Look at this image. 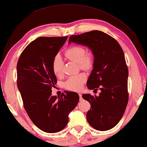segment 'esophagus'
<instances>
[{
	"mask_svg": "<svg viewBox=\"0 0 147 147\" xmlns=\"http://www.w3.org/2000/svg\"><path fill=\"white\" fill-rule=\"evenodd\" d=\"M78 95H79V97H80V100H82V94L79 93L78 94Z\"/></svg>",
	"mask_w": 147,
	"mask_h": 147,
	"instance_id": "esophagus-1",
	"label": "esophagus"
}]
</instances>
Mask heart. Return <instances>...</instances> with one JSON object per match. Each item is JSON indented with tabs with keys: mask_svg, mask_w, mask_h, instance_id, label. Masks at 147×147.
<instances>
[{
	"mask_svg": "<svg viewBox=\"0 0 147 147\" xmlns=\"http://www.w3.org/2000/svg\"><path fill=\"white\" fill-rule=\"evenodd\" d=\"M65 57L68 59L78 63L81 69L88 70L91 69L94 63V55L92 52H86L85 49L82 46H73L68 48L65 52ZM52 70L57 76H61L63 71V63L61 56L56 55L52 62ZM86 79L83 73L72 76L65 82V86L67 89L78 91L83 86Z\"/></svg>",
	"mask_w": 147,
	"mask_h": 147,
	"instance_id": "heart-1",
	"label": "heart"
}]
</instances>
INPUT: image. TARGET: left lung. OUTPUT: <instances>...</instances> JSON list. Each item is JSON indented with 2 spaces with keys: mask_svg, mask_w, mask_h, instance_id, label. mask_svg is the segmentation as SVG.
<instances>
[{
  "mask_svg": "<svg viewBox=\"0 0 147 147\" xmlns=\"http://www.w3.org/2000/svg\"><path fill=\"white\" fill-rule=\"evenodd\" d=\"M69 42L88 47L94 55L93 69L86 84L90 90L98 88L100 92L98 96L82 95L90 104L87 121L98 131L113 129L121 119L129 101V71L121 45L100 30L72 35Z\"/></svg>",
  "mask_w": 147,
  "mask_h": 147,
  "instance_id": "left-lung-1",
  "label": "left lung"
}]
</instances>
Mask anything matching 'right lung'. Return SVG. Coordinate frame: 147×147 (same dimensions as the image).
I'll return each mask as SVG.
<instances>
[{
    "instance_id": "add662e5",
    "label": "right lung",
    "mask_w": 147,
    "mask_h": 147,
    "mask_svg": "<svg viewBox=\"0 0 147 147\" xmlns=\"http://www.w3.org/2000/svg\"><path fill=\"white\" fill-rule=\"evenodd\" d=\"M67 36L39 37L22 51L17 63V86L24 108L38 129L55 133L65 129L69 115L77 105L76 92L65 91L60 96H52L57 77L52 62Z\"/></svg>"
}]
</instances>
